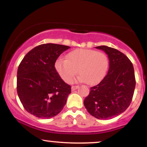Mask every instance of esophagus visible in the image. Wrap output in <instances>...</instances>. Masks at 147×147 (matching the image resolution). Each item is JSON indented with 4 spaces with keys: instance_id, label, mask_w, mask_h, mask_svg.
Wrapping results in <instances>:
<instances>
[{
    "instance_id": "34e87169",
    "label": "esophagus",
    "mask_w": 147,
    "mask_h": 147,
    "mask_svg": "<svg viewBox=\"0 0 147 147\" xmlns=\"http://www.w3.org/2000/svg\"><path fill=\"white\" fill-rule=\"evenodd\" d=\"M79 86H72V90H76V89H77V88H79Z\"/></svg>"
}]
</instances>
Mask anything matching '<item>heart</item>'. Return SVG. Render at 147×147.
<instances>
[{
	"label": "heart",
	"mask_w": 147,
	"mask_h": 147,
	"mask_svg": "<svg viewBox=\"0 0 147 147\" xmlns=\"http://www.w3.org/2000/svg\"><path fill=\"white\" fill-rule=\"evenodd\" d=\"M109 59L102 52L77 49L69 52L67 59H57L55 68L65 82L70 83L78 72L79 79L88 85L99 83L105 77L109 68Z\"/></svg>",
	"instance_id": "obj_1"
}]
</instances>
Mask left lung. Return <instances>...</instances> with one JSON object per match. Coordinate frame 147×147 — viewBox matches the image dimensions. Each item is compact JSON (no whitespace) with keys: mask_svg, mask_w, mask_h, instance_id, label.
<instances>
[{"mask_svg":"<svg viewBox=\"0 0 147 147\" xmlns=\"http://www.w3.org/2000/svg\"><path fill=\"white\" fill-rule=\"evenodd\" d=\"M109 59L108 74L100 83L90 88L84 106L91 115L109 119L124 112L132 101L136 77L133 65L124 54L116 49L101 45Z\"/></svg>","mask_w":147,"mask_h":147,"instance_id":"1","label":"left lung"}]
</instances>
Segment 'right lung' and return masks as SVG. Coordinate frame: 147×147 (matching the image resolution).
<instances>
[{
    "label": "right lung",
    "instance_id": "right-lung-1",
    "mask_svg": "<svg viewBox=\"0 0 147 147\" xmlns=\"http://www.w3.org/2000/svg\"><path fill=\"white\" fill-rule=\"evenodd\" d=\"M69 46L45 43L24 57L17 71V92L28 113L38 118L56 116L63 109L71 86L57 73L55 63Z\"/></svg>",
    "mask_w": 147,
    "mask_h": 147
}]
</instances>
